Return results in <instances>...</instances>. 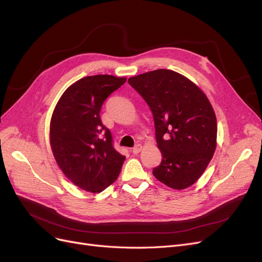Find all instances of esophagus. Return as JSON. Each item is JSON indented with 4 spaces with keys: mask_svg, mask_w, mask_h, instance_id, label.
I'll use <instances>...</instances> for the list:
<instances>
[{
    "mask_svg": "<svg viewBox=\"0 0 262 262\" xmlns=\"http://www.w3.org/2000/svg\"><path fill=\"white\" fill-rule=\"evenodd\" d=\"M141 149H142V145H141V144H137L136 146L133 147L132 152H133L134 154H139V153L141 152Z\"/></svg>",
    "mask_w": 262,
    "mask_h": 262,
    "instance_id": "esophagus-1",
    "label": "esophagus"
}]
</instances>
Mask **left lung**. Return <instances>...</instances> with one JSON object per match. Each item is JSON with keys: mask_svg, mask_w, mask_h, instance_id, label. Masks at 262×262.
Segmentation results:
<instances>
[{"mask_svg": "<svg viewBox=\"0 0 262 262\" xmlns=\"http://www.w3.org/2000/svg\"><path fill=\"white\" fill-rule=\"evenodd\" d=\"M153 114L161 162L159 182L176 190L193 185L216 147V118L206 94L186 76L167 69L128 78Z\"/></svg>", "mask_w": 262, "mask_h": 262, "instance_id": "1", "label": "left lung"}]
</instances>
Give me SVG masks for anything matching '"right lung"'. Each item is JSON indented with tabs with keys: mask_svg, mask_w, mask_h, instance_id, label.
<instances>
[{
	"mask_svg": "<svg viewBox=\"0 0 262 262\" xmlns=\"http://www.w3.org/2000/svg\"><path fill=\"white\" fill-rule=\"evenodd\" d=\"M125 81L107 74L82 77L62 93L51 118L50 144L58 167L75 186L92 193L112 185L125 160L100 116L104 101Z\"/></svg>",
	"mask_w": 262,
	"mask_h": 262,
	"instance_id": "add662e5",
	"label": "right lung"
}]
</instances>
